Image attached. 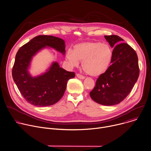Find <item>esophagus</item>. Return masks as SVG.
I'll list each match as a JSON object with an SVG mask.
<instances>
[{
  "instance_id": "1",
  "label": "esophagus",
  "mask_w": 151,
  "mask_h": 151,
  "mask_svg": "<svg viewBox=\"0 0 151 151\" xmlns=\"http://www.w3.org/2000/svg\"><path fill=\"white\" fill-rule=\"evenodd\" d=\"M76 76H77V77H78V78H79V79H84L85 78V77L84 76H83V75H80V74H79V73H78V74L76 75Z\"/></svg>"
}]
</instances>
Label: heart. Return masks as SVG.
Instances as JSON below:
<instances>
[{
	"label": "heart",
	"instance_id": "1",
	"mask_svg": "<svg viewBox=\"0 0 151 151\" xmlns=\"http://www.w3.org/2000/svg\"><path fill=\"white\" fill-rule=\"evenodd\" d=\"M114 52L107 44L97 42H87L77 44L73 51L69 49L66 59L72 67L78 66L82 61V66L88 75L98 76L109 69L113 59Z\"/></svg>",
	"mask_w": 151,
	"mask_h": 151
}]
</instances>
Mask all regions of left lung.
Segmentation results:
<instances>
[{
	"instance_id": "8db88e82",
	"label": "left lung",
	"mask_w": 151,
	"mask_h": 151,
	"mask_svg": "<svg viewBox=\"0 0 151 151\" xmlns=\"http://www.w3.org/2000/svg\"><path fill=\"white\" fill-rule=\"evenodd\" d=\"M104 37L114 48L112 64L99 77L90 95L99 104L113 106L125 99L137 82L139 75L138 58L130 45L120 43L124 40L119 36L111 35Z\"/></svg>"
}]
</instances>
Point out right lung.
I'll use <instances>...</instances> for the list:
<instances>
[{
  "label": "right lung",
  "instance_id": "1",
  "mask_svg": "<svg viewBox=\"0 0 151 151\" xmlns=\"http://www.w3.org/2000/svg\"><path fill=\"white\" fill-rule=\"evenodd\" d=\"M65 42L53 36H36L18 51L12 69V78L26 100L37 107H45L58 102L65 92L68 81L74 72L60 68L53 61L47 70L33 76L29 72L34 56L45 48H52L65 55Z\"/></svg>",
  "mask_w": 151,
  "mask_h": 151
}]
</instances>
